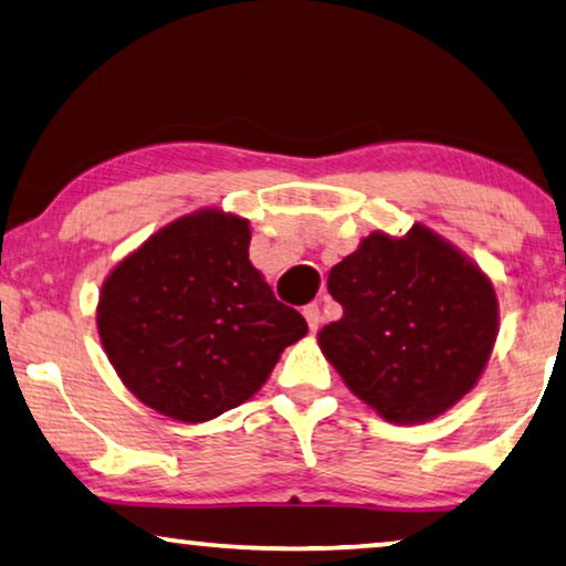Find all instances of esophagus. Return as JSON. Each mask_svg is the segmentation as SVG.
Masks as SVG:
<instances>
[{"label":"esophagus","instance_id":"34e87169","mask_svg":"<svg viewBox=\"0 0 566 566\" xmlns=\"http://www.w3.org/2000/svg\"><path fill=\"white\" fill-rule=\"evenodd\" d=\"M302 315H305V319H307V325H310V331L315 333L319 325H323V315H319V307L317 305H307L305 310H302Z\"/></svg>","mask_w":566,"mask_h":566}]
</instances>
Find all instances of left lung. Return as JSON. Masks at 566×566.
Here are the masks:
<instances>
[{
	"mask_svg": "<svg viewBox=\"0 0 566 566\" xmlns=\"http://www.w3.org/2000/svg\"><path fill=\"white\" fill-rule=\"evenodd\" d=\"M343 317L317 333L348 389L394 424L444 415L478 384L499 337L493 282L458 247L415 223L374 231L327 274Z\"/></svg>",
	"mask_w": 566,
	"mask_h": 566,
	"instance_id": "obj_1",
	"label": "left lung"
}]
</instances>
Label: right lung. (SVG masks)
Listing matches in <instances>:
<instances>
[{
	"label": "right lung",
	"mask_w": 566,
	"mask_h": 566,
	"mask_svg": "<svg viewBox=\"0 0 566 566\" xmlns=\"http://www.w3.org/2000/svg\"><path fill=\"white\" fill-rule=\"evenodd\" d=\"M241 216L200 208L151 233L101 286L98 337L122 384L185 424L249 401L307 323L249 261Z\"/></svg>",
	"instance_id": "right-lung-1"
}]
</instances>
